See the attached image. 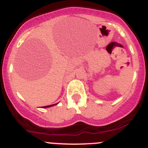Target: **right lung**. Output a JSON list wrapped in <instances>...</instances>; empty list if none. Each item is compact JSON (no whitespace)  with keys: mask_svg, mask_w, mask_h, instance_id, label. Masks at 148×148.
Wrapping results in <instances>:
<instances>
[{"mask_svg":"<svg viewBox=\"0 0 148 148\" xmlns=\"http://www.w3.org/2000/svg\"><path fill=\"white\" fill-rule=\"evenodd\" d=\"M58 103H56V104H53V105H50V106H43V108H49V107H52V106H56V105H57Z\"/></svg>","mask_w":148,"mask_h":148,"instance_id":"1","label":"right lung"}]
</instances>
